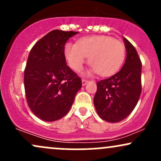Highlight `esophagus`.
Wrapping results in <instances>:
<instances>
[{"label":"esophagus","instance_id":"esophagus-1","mask_svg":"<svg viewBox=\"0 0 161 161\" xmlns=\"http://www.w3.org/2000/svg\"><path fill=\"white\" fill-rule=\"evenodd\" d=\"M88 80H87V79H82V86H86L87 83H88Z\"/></svg>","mask_w":161,"mask_h":161}]
</instances>
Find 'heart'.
<instances>
[{
  "label": "heart",
  "instance_id": "heart-1",
  "mask_svg": "<svg viewBox=\"0 0 161 161\" xmlns=\"http://www.w3.org/2000/svg\"><path fill=\"white\" fill-rule=\"evenodd\" d=\"M124 45L105 36L84 37L78 43L68 42L64 48L69 66L75 71L82 69L90 57L92 72L103 76L114 74L120 68L125 57Z\"/></svg>",
  "mask_w": 161,
  "mask_h": 161
}]
</instances>
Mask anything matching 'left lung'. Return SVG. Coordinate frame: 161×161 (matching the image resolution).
Segmentation results:
<instances>
[{
  "label": "left lung",
  "mask_w": 161,
  "mask_h": 161,
  "mask_svg": "<svg viewBox=\"0 0 161 161\" xmlns=\"http://www.w3.org/2000/svg\"><path fill=\"white\" fill-rule=\"evenodd\" d=\"M126 49L124 65L118 73L97 83L94 104L100 117L118 123L128 116L142 92V62L136 48L123 38Z\"/></svg>",
  "instance_id": "obj_1"
}]
</instances>
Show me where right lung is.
Listing matches in <instances>:
<instances>
[{"instance_id":"obj_1","label":"right lung","mask_w":161,"mask_h":161,"mask_svg":"<svg viewBox=\"0 0 161 161\" xmlns=\"http://www.w3.org/2000/svg\"><path fill=\"white\" fill-rule=\"evenodd\" d=\"M73 31L53 30L31 49L24 71L29 108L37 117L53 122L69 111L82 80L66 63L64 48Z\"/></svg>"}]
</instances>
